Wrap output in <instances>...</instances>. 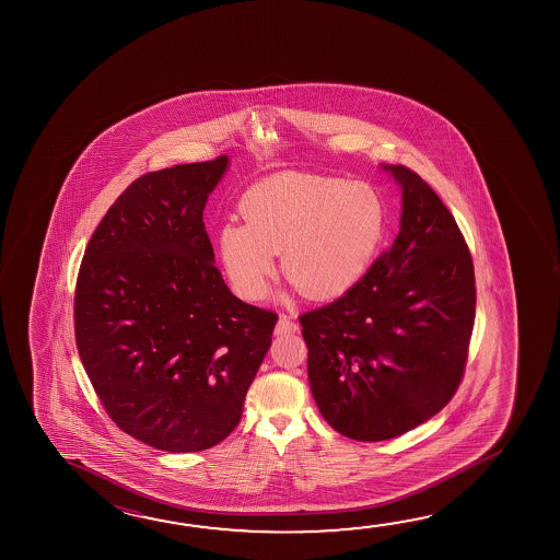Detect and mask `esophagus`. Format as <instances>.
<instances>
[{
    "label": "esophagus",
    "instance_id": "obj_1",
    "mask_svg": "<svg viewBox=\"0 0 560 560\" xmlns=\"http://www.w3.org/2000/svg\"><path fill=\"white\" fill-rule=\"evenodd\" d=\"M299 330V324L291 318V316H287V314H281L279 316V320H277L276 334L277 336H283V334H293V331Z\"/></svg>",
    "mask_w": 560,
    "mask_h": 560
}]
</instances>
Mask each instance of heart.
I'll use <instances>...</instances> for the list:
<instances>
[{
  "label": "heart",
  "mask_w": 560,
  "mask_h": 560,
  "mask_svg": "<svg viewBox=\"0 0 560 560\" xmlns=\"http://www.w3.org/2000/svg\"><path fill=\"white\" fill-rule=\"evenodd\" d=\"M244 222L219 234L221 261L234 291L256 301L284 276L314 301L338 299L368 273L383 242L386 209L365 182L330 175L281 174L242 199Z\"/></svg>",
  "instance_id": "b5f03b06"
}]
</instances>
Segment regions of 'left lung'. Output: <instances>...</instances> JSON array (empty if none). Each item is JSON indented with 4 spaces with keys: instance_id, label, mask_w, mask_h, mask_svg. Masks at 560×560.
<instances>
[{
    "instance_id": "obj_1",
    "label": "left lung",
    "mask_w": 560,
    "mask_h": 560,
    "mask_svg": "<svg viewBox=\"0 0 560 560\" xmlns=\"http://www.w3.org/2000/svg\"><path fill=\"white\" fill-rule=\"evenodd\" d=\"M393 246L338 301L301 316L324 420L349 440H393L450 402L475 324V267L440 197L404 165Z\"/></svg>"
}]
</instances>
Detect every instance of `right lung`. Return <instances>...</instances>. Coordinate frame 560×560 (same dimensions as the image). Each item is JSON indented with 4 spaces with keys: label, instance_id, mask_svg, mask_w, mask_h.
<instances>
[{
    "label": "right lung",
    "instance_id": "obj_1",
    "mask_svg": "<svg viewBox=\"0 0 560 560\" xmlns=\"http://www.w3.org/2000/svg\"><path fill=\"white\" fill-rule=\"evenodd\" d=\"M229 156L142 175L110 205L75 284V343L110 420L167 453L238 425L277 314L230 293L205 230Z\"/></svg>",
    "mask_w": 560,
    "mask_h": 560
}]
</instances>
